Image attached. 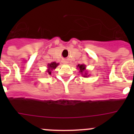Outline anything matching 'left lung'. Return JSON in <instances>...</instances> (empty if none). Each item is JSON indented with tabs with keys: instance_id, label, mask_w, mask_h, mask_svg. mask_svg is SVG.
Returning <instances> with one entry per match:
<instances>
[{
	"instance_id": "left-lung-1",
	"label": "left lung",
	"mask_w": 134,
	"mask_h": 134,
	"mask_svg": "<svg viewBox=\"0 0 134 134\" xmlns=\"http://www.w3.org/2000/svg\"><path fill=\"white\" fill-rule=\"evenodd\" d=\"M77 67H79V69H80V72L81 73H82L83 72H85V66L84 64H79L78 65ZM86 74V73H85Z\"/></svg>"
}]
</instances>
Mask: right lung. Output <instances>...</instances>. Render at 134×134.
<instances>
[{
    "mask_svg": "<svg viewBox=\"0 0 134 134\" xmlns=\"http://www.w3.org/2000/svg\"><path fill=\"white\" fill-rule=\"evenodd\" d=\"M58 65V64L55 63V62H52L51 64H48V68H49V69H48V72L49 73V74H51V70L55 69Z\"/></svg>",
    "mask_w": 134,
    "mask_h": 134,
    "instance_id": "right-lung-1",
    "label": "right lung"
}]
</instances>
